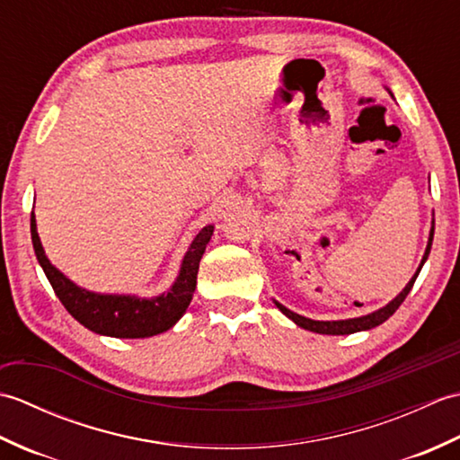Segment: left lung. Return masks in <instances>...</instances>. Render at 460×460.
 I'll use <instances>...</instances> for the list:
<instances>
[{
    "instance_id": "1",
    "label": "left lung",
    "mask_w": 460,
    "mask_h": 460,
    "mask_svg": "<svg viewBox=\"0 0 460 460\" xmlns=\"http://www.w3.org/2000/svg\"><path fill=\"white\" fill-rule=\"evenodd\" d=\"M433 233H435V227H431V233H429V243H427V249H425V255H423V261L421 265H419L417 272L413 275V279L407 282V287L399 292V295L389 302V305H385L384 308H379L376 312H371V314H366V316H359V318H348V320H310V318H305L296 314V312L288 310L287 306H282L280 302L275 300L277 308L282 312V314L288 316L292 322H295L296 326L305 328V330H310V332H316V334H330V336H346V334H354V332H361V330H369V328H376L379 324H384V322L394 314V312L402 306V302L405 300V296L409 295V290L413 288L415 285V279L419 272H421L425 261L429 257V252H431V245H433Z\"/></svg>"
}]
</instances>
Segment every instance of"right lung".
Masks as SVG:
<instances>
[{"label":"right lung","instance_id":"right-lung-1","mask_svg":"<svg viewBox=\"0 0 460 460\" xmlns=\"http://www.w3.org/2000/svg\"><path fill=\"white\" fill-rule=\"evenodd\" d=\"M213 235V225L203 227L181 261L180 275L172 288L160 296L140 298L130 295H99L76 287L47 259L37 233L35 215L31 211V241L39 265L51 282L55 295L63 302L68 314L96 334L112 338H150L170 330L190 306L195 285H198L199 261Z\"/></svg>","mask_w":460,"mask_h":460}]
</instances>
